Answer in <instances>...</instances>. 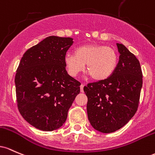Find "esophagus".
I'll return each instance as SVG.
<instances>
[{
    "instance_id": "1",
    "label": "esophagus",
    "mask_w": 155,
    "mask_h": 155,
    "mask_svg": "<svg viewBox=\"0 0 155 155\" xmlns=\"http://www.w3.org/2000/svg\"><path fill=\"white\" fill-rule=\"evenodd\" d=\"M85 85L84 84H81V92H83V87H84Z\"/></svg>"
}]
</instances>
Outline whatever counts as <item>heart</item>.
Instances as JSON below:
<instances>
[{
    "label": "heart",
    "mask_w": 155,
    "mask_h": 155,
    "mask_svg": "<svg viewBox=\"0 0 155 155\" xmlns=\"http://www.w3.org/2000/svg\"><path fill=\"white\" fill-rule=\"evenodd\" d=\"M119 63V56L114 48L101 45H85L74 50V54H67L64 64L67 72L76 77L84 70L92 79L102 81L110 77Z\"/></svg>",
    "instance_id": "1"
}]
</instances>
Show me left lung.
<instances>
[{
  "instance_id": "1",
  "label": "left lung",
  "mask_w": 155,
  "mask_h": 155,
  "mask_svg": "<svg viewBox=\"0 0 155 155\" xmlns=\"http://www.w3.org/2000/svg\"><path fill=\"white\" fill-rule=\"evenodd\" d=\"M119 61L115 72L105 80L84 86L88 97L87 114L97 131L114 133L136 113L143 83L140 62L122 44H116Z\"/></svg>"
}]
</instances>
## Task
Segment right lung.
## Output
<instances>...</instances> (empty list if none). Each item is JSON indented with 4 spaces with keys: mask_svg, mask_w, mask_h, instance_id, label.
<instances>
[{
    "mask_svg": "<svg viewBox=\"0 0 155 155\" xmlns=\"http://www.w3.org/2000/svg\"><path fill=\"white\" fill-rule=\"evenodd\" d=\"M70 37L50 36L24 53L15 75L18 110L36 129L53 131L66 121L81 83L68 74L64 57Z\"/></svg>",
    "mask_w": 155,
    "mask_h": 155,
    "instance_id": "add662e5",
    "label": "right lung"
}]
</instances>
